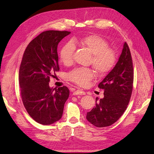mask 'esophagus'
<instances>
[{
    "label": "esophagus",
    "instance_id": "obj_1",
    "mask_svg": "<svg viewBox=\"0 0 154 154\" xmlns=\"http://www.w3.org/2000/svg\"><path fill=\"white\" fill-rule=\"evenodd\" d=\"M73 95H84L85 94V91H83L81 90H77L73 91Z\"/></svg>",
    "mask_w": 154,
    "mask_h": 154
}]
</instances>
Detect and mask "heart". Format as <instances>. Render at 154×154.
<instances>
[{
	"label": "heart",
	"instance_id": "b5f03b06",
	"mask_svg": "<svg viewBox=\"0 0 154 154\" xmlns=\"http://www.w3.org/2000/svg\"><path fill=\"white\" fill-rule=\"evenodd\" d=\"M75 42L80 44L93 54L91 63H93L97 73L100 76L106 75L112 69L116 63L114 51L109 48L106 40L98 35H86ZM75 46L73 42L65 43L60 52V60L65 65H70L73 63ZM94 76V71L89 68H75L67 74V79L81 87H85L89 84Z\"/></svg>",
	"mask_w": 154,
	"mask_h": 154
}]
</instances>
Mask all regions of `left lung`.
Listing matches in <instances>:
<instances>
[{
  "instance_id": "8db88e82",
  "label": "left lung",
  "mask_w": 154,
  "mask_h": 154,
  "mask_svg": "<svg viewBox=\"0 0 154 154\" xmlns=\"http://www.w3.org/2000/svg\"><path fill=\"white\" fill-rule=\"evenodd\" d=\"M134 70L128 45L124 42L119 61L99 84L104 97L87 113V120L94 126L103 128L116 122L126 110L133 89Z\"/></svg>"
}]
</instances>
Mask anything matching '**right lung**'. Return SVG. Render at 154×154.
<instances>
[{"mask_svg": "<svg viewBox=\"0 0 154 154\" xmlns=\"http://www.w3.org/2000/svg\"><path fill=\"white\" fill-rule=\"evenodd\" d=\"M71 33L68 31L43 32L26 48L19 70L23 104L32 119L43 125L60 120L69 95L65 86L51 88L50 77L60 70L57 45Z\"/></svg>", "mask_w": 154, "mask_h": 154, "instance_id": "1", "label": "right lung"}]
</instances>
